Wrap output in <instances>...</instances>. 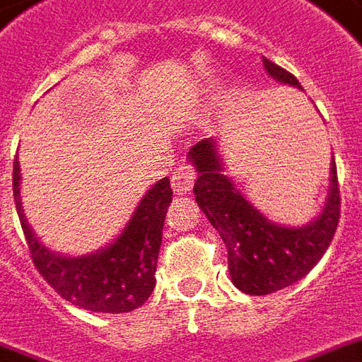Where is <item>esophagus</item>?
<instances>
[{
    "instance_id": "esophagus-1",
    "label": "esophagus",
    "mask_w": 362,
    "mask_h": 362,
    "mask_svg": "<svg viewBox=\"0 0 362 362\" xmlns=\"http://www.w3.org/2000/svg\"><path fill=\"white\" fill-rule=\"evenodd\" d=\"M194 181H197V171L191 163H181L173 170L171 185H173L175 194H187L194 187Z\"/></svg>"
}]
</instances>
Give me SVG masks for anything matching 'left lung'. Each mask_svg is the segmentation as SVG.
Returning <instances> with one entry per match:
<instances>
[{"mask_svg":"<svg viewBox=\"0 0 362 362\" xmlns=\"http://www.w3.org/2000/svg\"><path fill=\"white\" fill-rule=\"evenodd\" d=\"M264 69L279 83L300 88L295 76L262 57ZM199 171L194 183L197 204L228 247V268L237 289L268 295L299 281L326 252L339 221V185L332 158L328 202L315 221L303 228L272 223L243 199L235 185L221 173V160L212 139L197 142L189 152Z\"/></svg>","mask_w":362,"mask_h":362,"instance_id":"left-lung-1","label":"left lung"}]
</instances>
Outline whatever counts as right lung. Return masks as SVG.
<instances>
[{"label": "right lung", "mask_w": 362, "mask_h": 362, "mask_svg": "<svg viewBox=\"0 0 362 362\" xmlns=\"http://www.w3.org/2000/svg\"><path fill=\"white\" fill-rule=\"evenodd\" d=\"M18 162H13V197L36 270L63 299L92 313H129L148 299L156 286L163 220L173 191L170 179L150 189L125 231L107 249L88 257H62L38 243L28 228L18 197Z\"/></svg>", "instance_id": "right-lung-1"}]
</instances>
